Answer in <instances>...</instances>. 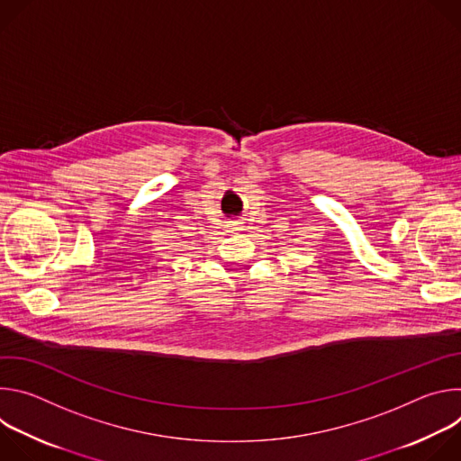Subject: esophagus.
I'll return each instance as SVG.
<instances>
[{
    "label": "esophagus",
    "mask_w": 461,
    "mask_h": 461,
    "mask_svg": "<svg viewBox=\"0 0 461 461\" xmlns=\"http://www.w3.org/2000/svg\"><path fill=\"white\" fill-rule=\"evenodd\" d=\"M226 228H228V231H231V233L242 231V222H240V221H226Z\"/></svg>",
    "instance_id": "obj_1"
}]
</instances>
